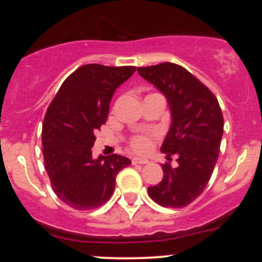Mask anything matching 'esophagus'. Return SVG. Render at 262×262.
Segmentation results:
<instances>
[{"label":"esophagus","instance_id":"esophagus-1","mask_svg":"<svg viewBox=\"0 0 262 262\" xmlns=\"http://www.w3.org/2000/svg\"><path fill=\"white\" fill-rule=\"evenodd\" d=\"M149 161L146 160V158H139V157H133L132 158V163L133 165H147Z\"/></svg>","mask_w":262,"mask_h":262}]
</instances>
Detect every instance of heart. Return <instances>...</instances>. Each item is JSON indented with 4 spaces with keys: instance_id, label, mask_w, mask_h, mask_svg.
Masks as SVG:
<instances>
[{
    "instance_id": "1",
    "label": "heart",
    "mask_w": 262,
    "mask_h": 262,
    "mask_svg": "<svg viewBox=\"0 0 262 262\" xmlns=\"http://www.w3.org/2000/svg\"><path fill=\"white\" fill-rule=\"evenodd\" d=\"M153 137L150 134H137L129 139V146L138 153H147L152 148Z\"/></svg>"
}]
</instances>
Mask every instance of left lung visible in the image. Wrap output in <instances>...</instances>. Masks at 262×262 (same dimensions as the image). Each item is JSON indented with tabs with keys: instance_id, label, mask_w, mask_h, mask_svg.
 <instances>
[{
	"instance_id": "8db88e82",
	"label": "left lung",
	"mask_w": 262,
	"mask_h": 262,
	"mask_svg": "<svg viewBox=\"0 0 262 262\" xmlns=\"http://www.w3.org/2000/svg\"><path fill=\"white\" fill-rule=\"evenodd\" d=\"M138 72L167 99L172 124L161 150L168 161L179 156L176 167L163 163L162 181L148 187V194L161 207L184 208L204 191L218 160L224 125L221 106L204 83L176 63L139 67Z\"/></svg>"
}]
</instances>
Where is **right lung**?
Returning <instances> with one entry per match:
<instances>
[{"instance_id":"1","label":"right lung","mask_w":262,"mask_h":262,"mask_svg":"<svg viewBox=\"0 0 262 262\" xmlns=\"http://www.w3.org/2000/svg\"><path fill=\"white\" fill-rule=\"evenodd\" d=\"M134 72V66H81L66 78L47 110L44 165L53 191L73 209L105 204L114 192L116 175L132 163L120 155L94 160L91 148L95 133L106 123L115 90Z\"/></svg>"}]
</instances>
